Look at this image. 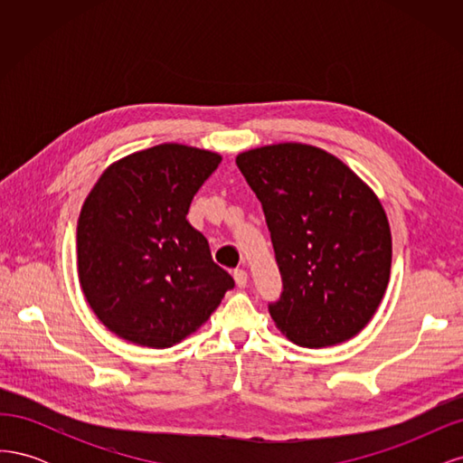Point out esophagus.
<instances>
[{
  "mask_svg": "<svg viewBox=\"0 0 463 463\" xmlns=\"http://www.w3.org/2000/svg\"><path fill=\"white\" fill-rule=\"evenodd\" d=\"M233 279L237 288H245L247 286V272L243 269H235L233 270Z\"/></svg>",
  "mask_w": 463,
  "mask_h": 463,
  "instance_id": "34e87169",
  "label": "esophagus"
}]
</instances>
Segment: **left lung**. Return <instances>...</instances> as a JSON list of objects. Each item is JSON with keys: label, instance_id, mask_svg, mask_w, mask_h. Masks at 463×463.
<instances>
[{"label": "left lung", "instance_id": "left-lung-1", "mask_svg": "<svg viewBox=\"0 0 463 463\" xmlns=\"http://www.w3.org/2000/svg\"><path fill=\"white\" fill-rule=\"evenodd\" d=\"M262 204L284 291L269 303L291 342L326 347L354 338L390 279L392 235L376 194L326 150L279 143L235 158Z\"/></svg>", "mask_w": 463, "mask_h": 463}]
</instances>
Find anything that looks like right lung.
I'll return each instance as SVG.
<instances>
[{"label":"right lung","instance_id":"1","mask_svg":"<svg viewBox=\"0 0 463 463\" xmlns=\"http://www.w3.org/2000/svg\"><path fill=\"white\" fill-rule=\"evenodd\" d=\"M216 152L165 143L111 164L82 204L77 264L102 325L137 345L164 349L201 328L235 286L187 222Z\"/></svg>","mask_w":463,"mask_h":463}]
</instances>
